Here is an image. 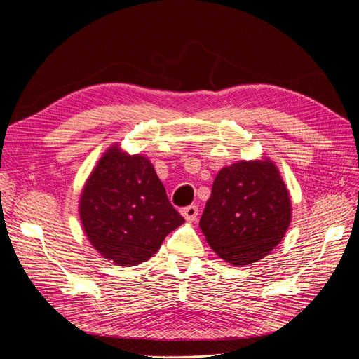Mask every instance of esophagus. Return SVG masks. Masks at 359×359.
<instances>
[{"mask_svg":"<svg viewBox=\"0 0 359 359\" xmlns=\"http://www.w3.org/2000/svg\"><path fill=\"white\" fill-rule=\"evenodd\" d=\"M180 212H182V217L187 222H192V221H195L198 218V206H195V205L186 206V208H183Z\"/></svg>","mask_w":359,"mask_h":359,"instance_id":"obj_1","label":"esophagus"}]
</instances>
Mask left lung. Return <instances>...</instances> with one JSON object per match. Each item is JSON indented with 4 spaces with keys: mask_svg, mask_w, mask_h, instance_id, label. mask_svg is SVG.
<instances>
[{
    "mask_svg": "<svg viewBox=\"0 0 359 359\" xmlns=\"http://www.w3.org/2000/svg\"><path fill=\"white\" fill-rule=\"evenodd\" d=\"M291 198L269 158L222 167L199 227L211 249L233 266L268 256L291 224Z\"/></svg>",
    "mask_w": 359,
    "mask_h": 359,
    "instance_id": "8db88e82",
    "label": "left lung"
}]
</instances>
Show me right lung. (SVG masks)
<instances>
[{
	"mask_svg": "<svg viewBox=\"0 0 359 359\" xmlns=\"http://www.w3.org/2000/svg\"><path fill=\"white\" fill-rule=\"evenodd\" d=\"M79 212L93 249L119 266L153 257L165 236L184 222L151 161L118 144L106 149L86 180Z\"/></svg>",
	"mask_w": 359,
	"mask_h": 359,
	"instance_id": "add662e5",
	"label": "right lung"
}]
</instances>
